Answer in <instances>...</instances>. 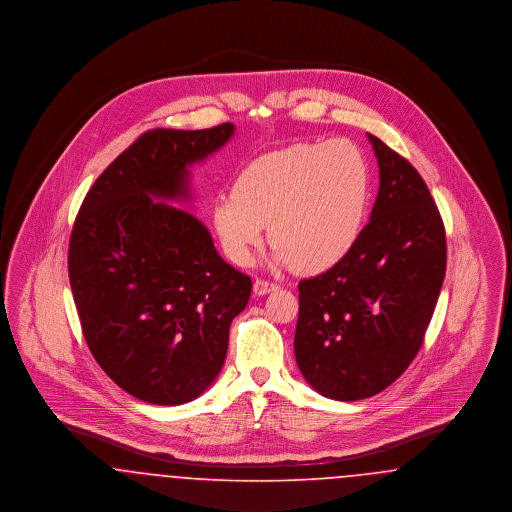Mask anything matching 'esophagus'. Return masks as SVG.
I'll list each match as a JSON object with an SVG mask.
<instances>
[{
  "label": "esophagus",
  "instance_id": "1",
  "mask_svg": "<svg viewBox=\"0 0 512 512\" xmlns=\"http://www.w3.org/2000/svg\"><path fill=\"white\" fill-rule=\"evenodd\" d=\"M274 290H278V286L274 282H267V280H261V278H257L255 284H253L255 295H267V293L274 292Z\"/></svg>",
  "mask_w": 512,
  "mask_h": 512
}]
</instances>
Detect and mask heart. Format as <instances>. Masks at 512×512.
<instances>
[{"label":"heart","instance_id":"obj_1","mask_svg":"<svg viewBox=\"0 0 512 512\" xmlns=\"http://www.w3.org/2000/svg\"><path fill=\"white\" fill-rule=\"evenodd\" d=\"M372 174L349 138L295 144L245 165L213 205L226 257L247 267L268 238L278 265L320 274L340 265L365 230Z\"/></svg>","mask_w":512,"mask_h":512}]
</instances>
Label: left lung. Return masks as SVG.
Wrapping results in <instances>:
<instances>
[{"label":"left lung","mask_w":512,"mask_h":512,"mask_svg":"<svg viewBox=\"0 0 512 512\" xmlns=\"http://www.w3.org/2000/svg\"><path fill=\"white\" fill-rule=\"evenodd\" d=\"M380 190L353 251L299 282L295 361L336 401L372 397L413 363L445 278V228L413 165L368 134Z\"/></svg>","instance_id":"left-lung-1"}]
</instances>
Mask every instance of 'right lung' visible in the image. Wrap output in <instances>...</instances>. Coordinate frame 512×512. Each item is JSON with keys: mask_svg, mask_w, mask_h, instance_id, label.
Listing matches in <instances>:
<instances>
[{"mask_svg": "<svg viewBox=\"0 0 512 512\" xmlns=\"http://www.w3.org/2000/svg\"><path fill=\"white\" fill-rule=\"evenodd\" d=\"M232 134V122L149 130L99 174L74 220L69 278L84 338L105 374L146 403L182 405L215 382L251 295L205 224L163 203L188 201V169Z\"/></svg>", "mask_w": 512, "mask_h": 512, "instance_id": "add662e5", "label": "right lung"}]
</instances>
